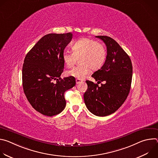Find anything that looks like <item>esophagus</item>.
Returning <instances> with one entry per match:
<instances>
[{
    "mask_svg": "<svg viewBox=\"0 0 158 158\" xmlns=\"http://www.w3.org/2000/svg\"><path fill=\"white\" fill-rule=\"evenodd\" d=\"M76 84H80V83L82 82V80L80 79H76Z\"/></svg>",
    "mask_w": 158,
    "mask_h": 158,
    "instance_id": "1",
    "label": "esophagus"
}]
</instances>
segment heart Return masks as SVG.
Returning a JSON list of instances; mask_svg holds the SVG:
<instances>
[{
	"instance_id": "obj_1",
	"label": "heart",
	"mask_w": 158,
	"mask_h": 158,
	"mask_svg": "<svg viewBox=\"0 0 158 158\" xmlns=\"http://www.w3.org/2000/svg\"><path fill=\"white\" fill-rule=\"evenodd\" d=\"M72 51H64L62 59L67 67H73L77 59L81 64L67 72V75L82 79L90 72L98 70L104 64L107 51L104 45L96 40L89 38H81L72 44Z\"/></svg>"
}]
</instances>
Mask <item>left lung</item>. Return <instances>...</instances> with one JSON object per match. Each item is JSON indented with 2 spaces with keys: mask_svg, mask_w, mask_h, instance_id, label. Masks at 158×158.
Segmentation results:
<instances>
[{
  "mask_svg": "<svg viewBox=\"0 0 158 158\" xmlns=\"http://www.w3.org/2000/svg\"><path fill=\"white\" fill-rule=\"evenodd\" d=\"M96 37L106 45L107 57L101 68L92 75L98 84L86 81L84 99L90 112L103 117L114 113L126 101L131 89L132 65L129 56L113 39ZM103 81L105 83L99 86Z\"/></svg>",
  "mask_w": 158,
  "mask_h": 158,
  "instance_id": "obj_1",
  "label": "left lung"
}]
</instances>
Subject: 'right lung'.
<instances>
[{
    "instance_id": "obj_1",
    "label": "right lung",
    "mask_w": 158,
    "mask_h": 158,
    "mask_svg": "<svg viewBox=\"0 0 158 158\" xmlns=\"http://www.w3.org/2000/svg\"><path fill=\"white\" fill-rule=\"evenodd\" d=\"M72 38L71 32L47 34L24 59V92L33 108L43 115L52 116L61 112L66 105L64 93L76 85L74 77H60L64 67L62 54Z\"/></svg>"
}]
</instances>
